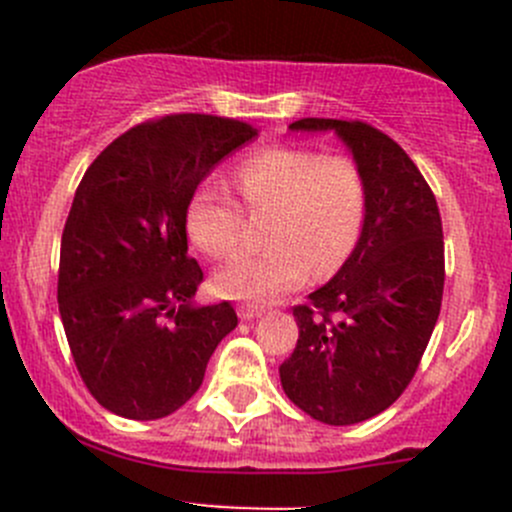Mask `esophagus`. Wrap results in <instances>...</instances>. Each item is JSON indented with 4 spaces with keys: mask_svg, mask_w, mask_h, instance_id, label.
Segmentation results:
<instances>
[{
    "mask_svg": "<svg viewBox=\"0 0 512 512\" xmlns=\"http://www.w3.org/2000/svg\"><path fill=\"white\" fill-rule=\"evenodd\" d=\"M262 312H265V307H260V304H240V309H237V314H240V319H255V317H262Z\"/></svg>",
    "mask_w": 512,
    "mask_h": 512,
    "instance_id": "34e87169",
    "label": "esophagus"
}]
</instances>
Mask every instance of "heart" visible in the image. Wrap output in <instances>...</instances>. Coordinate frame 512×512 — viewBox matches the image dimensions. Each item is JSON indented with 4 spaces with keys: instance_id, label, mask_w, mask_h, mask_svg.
I'll return each mask as SVG.
<instances>
[{
    "instance_id": "b5f03b06",
    "label": "heart",
    "mask_w": 512,
    "mask_h": 512,
    "mask_svg": "<svg viewBox=\"0 0 512 512\" xmlns=\"http://www.w3.org/2000/svg\"><path fill=\"white\" fill-rule=\"evenodd\" d=\"M235 188L252 213H272L265 252H245L215 275L225 297L272 302L302 287L312 270L337 272L359 240L366 213V183L349 156L312 148L275 146L247 156L235 168ZM190 237L203 252L227 257L245 242L247 218L218 180H205L185 210Z\"/></svg>"
}]
</instances>
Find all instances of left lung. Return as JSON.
<instances>
[{
    "label": "left lung",
    "mask_w": 512,
    "mask_h": 512,
    "mask_svg": "<svg viewBox=\"0 0 512 512\" xmlns=\"http://www.w3.org/2000/svg\"><path fill=\"white\" fill-rule=\"evenodd\" d=\"M289 131H334L366 183V213L349 260L294 307L297 347L280 366L294 406L329 426L389 409L414 379L443 297L436 198L404 148L379 128L299 118Z\"/></svg>",
    "instance_id": "8db88e82"
}]
</instances>
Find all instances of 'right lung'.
I'll list each match as a JSON object with an SVG mask.
<instances>
[{"label": "right lung", "mask_w": 512, "mask_h": 512, "mask_svg": "<svg viewBox=\"0 0 512 512\" xmlns=\"http://www.w3.org/2000/svg\"><path fill=\"white\" fill-rule=\"evenodd\" d=\"M255 136L235 118L173 113L118 136L81 178L61 235L59 312L86 389L111 414L178 411L237 327L230 302L193 304L203 270L188 257L185 210Z\"/></svg>", "instance_id": "obj_1"}]
</instances>
